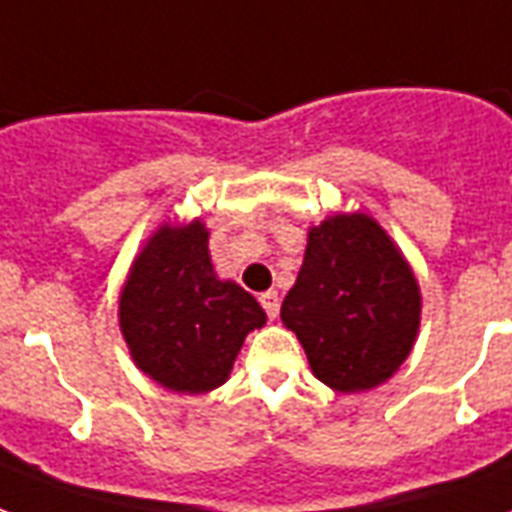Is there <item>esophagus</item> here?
Wrapping results in <instances>:
<instances>
[{
    "mask_svg": "<svg viewBox=\"0 0 512 512\" xmlns=\"http://www.w3.org/2000/svg\"><path fill=\"white\" fill-rule=\"evenodd\" d=\"M260 304L266 309V314L271 320H276V314H279V293L276 290H268V293L260 295Z\"/></svg>",
    "mask_w": 512,
    "mask_h": 512,
    "instance_id": "34e87169",
    "label": "esophagus"
}]
</instances>
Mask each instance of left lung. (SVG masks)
Returning <instances> with one entry per match:
<instances>
[{"label": "left lung", "mask_w": 512, "mask_h": 512, "mask_svg": "<svg viewBox=\"0 0 512 512\" xmlns=\"http://www.w3.org/2000/svg\"><path fill=\"white\" fill-rule=\"evenodd\" d=\"M314 377L339 393L399 372L420 328V287L377 219L336 214L309 230L304 266L282 304Z\"/></svg>", "instance_id": "obj_1"}]
</instances>
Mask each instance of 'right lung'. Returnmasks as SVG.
Returning <instances> with one entry per match:
<instances>
[{
  "mask_svg": "<svg viewBox=\"0 0 512 512\" xmlns=\"http://www.w3.org/2000/svg\"><path fill=\"white\" fill-rule=\"evenodd\" d=\"M121 336L140 372L176 393H208L230 377L246 333L266 325L244 287L219 279L200 219L162 225L132 260L119 298Z\"/></svg>",
  "mask_w": 512,
  "mask_h": 512,
  "instance_id": "obj_1",
  "label": "right lung"
}]
</instances>
